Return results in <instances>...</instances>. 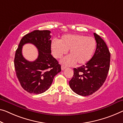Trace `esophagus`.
<instances>
[{"instance_id":"34e87169","label":"esophagus","mask_w":123,"mask_h":123,"mask_svg":"<svg viewBox=\"0 0 123 123\" xmlns=\"http://www.w3.org/2000/svg\"><path fill=\"white\" fill-rule=\"evenodd\" d=\"M66 68H67V67H64V66H63V65H62V67H61L62 70H64Z\"/></svg>"}]
</instances>
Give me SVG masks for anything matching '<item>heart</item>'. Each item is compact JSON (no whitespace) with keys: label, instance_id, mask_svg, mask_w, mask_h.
<instances>
[{"label":"heart","instance_id":"obj_1","mask_svg":"<svg viewBox=\"0 0 123 123\" xmlns=\"http://www.w3.org/2000/svg\"><path fill=\"white\" fill-rule=\"evenodd\" d=\"M96 47L94 38L82 35H65L59 42L52 41L51 49L55 58L60 59L69 50V55L62 60V63L71 65L85 64L93 56Z\"/></svg>","mask_w":123,"mask_h":123}]
</instances>
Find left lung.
Masks as SVG:
<instances>
[{
  "mask_svg": "<svg viewBox=\"0 0 123 123\" xmlns=\"http://www.w3.org/2000/svg\"><path fill=\"white\" fill-rule=\"evenodd\" d=\"M97 47L93 56L85 65L74 69L69 85L74 92L82 96H89L103 85L110 67L111 54L103 39L94 33Z\"/></svg>",
  "mask_w": 123,
  "mask_h": 123,
  "instance_id": "obj_1",
  "label": "left lung"
}]
</instances>
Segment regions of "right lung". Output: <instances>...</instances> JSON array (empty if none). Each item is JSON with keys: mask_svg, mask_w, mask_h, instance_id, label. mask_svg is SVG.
Returning <instances> with one entry per match:
<instances>
[{"mask_svg": "<svg viewBox=\"0 0 123 123\" xmlns=\"http://www.w3.org/2000/svg\"><path fill=\"white\" fill-rule=\"evenodd\" d=\"M49 30H35L21 39L15 53L14 66L16 76L24 89L30 93L40 94L50 87L54 77L61 71V65L51 55V36ZM31 43L37 48L39 56L28 61L22 54V46Z\"/></svg>", "mask_w": 123, "mask_h": 123, "instance_id": "add662e5", "label": "right lung"}]
</instances>
